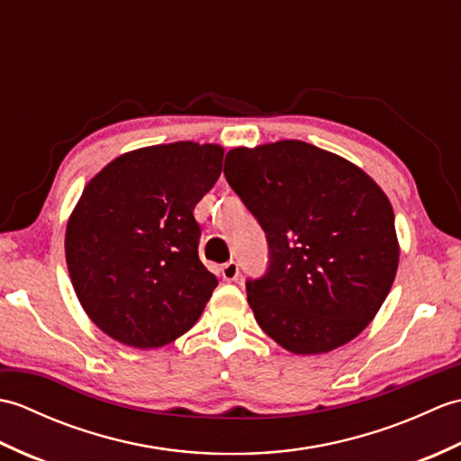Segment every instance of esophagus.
<instances>
[{
  "label": "esophagus",
  "instance_id": "obj_1",
  "mask_svg": "<svg viewBox=\"0 0 461 461\" xmlns=\"http://www.w3.org/2000/svg\"><path fill=\"white\" fill-rule=\"evenodd\" d=\"M220 271H221V277H223L225 281H236V279L240 277V266H238L236 261L223 263Z\"/></svg>",
  "mask_w": 461,
  "mask_h": 461
}]
</instances>
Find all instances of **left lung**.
Instances as JSON below:
<instances>
[{
	"mask_svg": "<svg viewBox=\"0 0 461 461\" xmlns=\"http://www.w3.org/2000/svg\"><path fill=\"white\" fill-rule=\"evenodd\" d=\"M225 180L266 231L269 267L248 281L258 325L295 355L347 345L398 269L394 212L358 166L303 140L225 156Z\"/></svg>",
	"mask_w": 461,
	"mask_h": 461,
	"instance_id": "8db88e82",
	"label": "left lung"
}]
</instances>
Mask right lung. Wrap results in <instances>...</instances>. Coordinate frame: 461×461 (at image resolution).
Returning a JSON list of instances; mask_svg holds the SVG:
<instances>
[{
    "label": "right lung",
    "instance_id": "right-lung-1",
    "mask_svg": "<svg viewBox=\"0 0 461 461\" xmlns=\"http://www.w3.org/2000/svg\"><path fill=\"white\" fill-rule=\"evenodd\" d=\"M221 160L218 144L146 146L85 185L67 221V267L85 312L114 340L156 348L200 319L218 279L200 261L194 208Z\"/></svg>",
    "mask_w": 461,
    "mask_h": 461
}]
</instances>
